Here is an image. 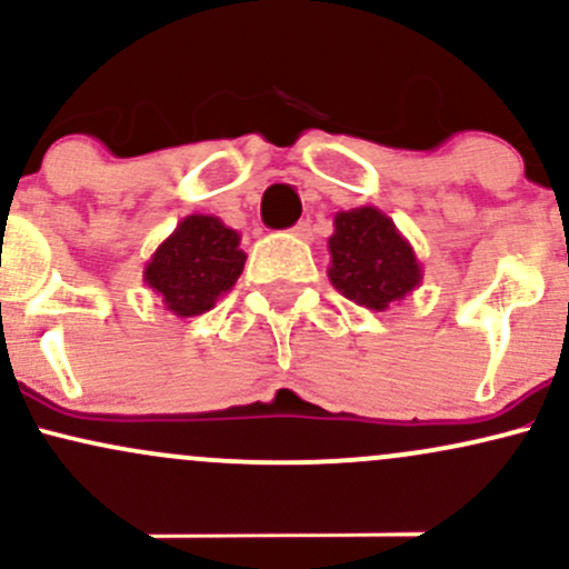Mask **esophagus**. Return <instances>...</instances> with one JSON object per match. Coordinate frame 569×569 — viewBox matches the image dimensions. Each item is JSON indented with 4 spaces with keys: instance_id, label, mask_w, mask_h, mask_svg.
I'll list each match as a JSON object with an SVG mask.
<instances>
[{
    "instance_id": "obj_1",
    "label": "esophagus",
    "mask_w": 569,
    "mask_h": 569,
    "mask_svg": "<svg viewBox=\"0 0 569 569\" xmlns=\"http://www.w3.org/2000/svg\"><path fill=\"white\" fill-rule=\"evenodd\" d=\"M291 232L297 234L299 240H310V238H312V227H310V221H299V224H293V227H291Z\"/></svg>"
}]
</instances>
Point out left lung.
<instances>
[{"mask_svg":"<svg viewBox=\"0 0 569 569\" xmlns=\"http://www.w3.org/2000/svg\"><path fill=\"white\" fill-rule=\"evenodd\" d=\"M329 280L350 302L388 310L420 286L422 264L415 248L380 208L339 211L329 238Z\"/></svg>","mask_w":569,"mask_h":569,"instance_id":"8db88e82","label":"left lung"}]
</instances>
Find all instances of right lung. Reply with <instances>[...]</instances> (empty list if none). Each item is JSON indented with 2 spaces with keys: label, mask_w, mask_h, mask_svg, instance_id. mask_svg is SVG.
<instances>
[{
  "label": "right lung",
  "mask_w": 569,
  "mask_h": 569,
  "mask_svg": "<svg viewBox=\"0 0 569 569\" xmlns=\"http://www.w3.org/2000/svg\"><path fill=\"white\" fill-rule=\"evenodd\" d=\"M243 264L246 251L232 227L219 217L189 213L154 248L143 267V283L176 318H194L238 283Z\"/></svg>",
  "instance_id": "right-lung-1"
}]
</instances>
